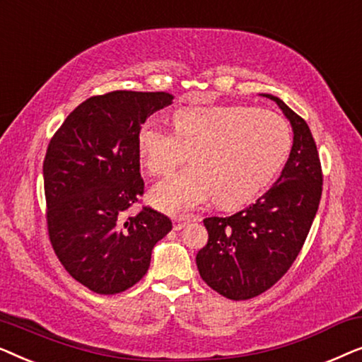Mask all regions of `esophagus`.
<instances>
[{
	"label": "esophagus",
	"instance_id": "34e87169",
	"mask_svg": "<svg viewBox=\"0 0 362 362\" xmlns=\"http://www.w3.org/2000/svg\"><path fill=\"white\" fill-rule=\"evenodd\" d=\"M191 221H196V219L191 216H177L173 219V226H175V230H181L182 227H186Z\"/></svg>",
	"mask_w": 362,
	"mask_h": 362
}]
</instances>
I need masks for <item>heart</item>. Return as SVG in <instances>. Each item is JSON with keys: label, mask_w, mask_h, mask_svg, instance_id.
I'll list each match as a JSON object with an SVG mask.
<instances>
[{"label": "heart", "mask_w": 362, "mask_h": 362, "mask_svg": "<svg viewBox=\"0 0 362 362\" xmlns=\"http://www.w3.org/2000/svg\"><path fill=\"white\" fill-rule=\"evenodd\" d=\"M175 133L145 123L138 153L153 176L191 165L158 182L153 204L189 211L214 196L222 209H237L260 196L279 176L291 151V130L279 113L245 105L189 107L173 115Z\"/></svg>", "instance_id": "1"}]
</instances>
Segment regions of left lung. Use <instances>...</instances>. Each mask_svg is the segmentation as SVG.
Here are the masks:
<instances>
[{
  "label": "left lung",
  "mask_w": 362,
  "mask_h": 362,
  "mask_svg": "<svg viewBox=\"0 0 362 362\" xmlns=\"http://www.w3.org/2000/svg\"><path fill=\"white\" fill-rule=\"evenodd\" d=\"M293 128L288 161L274 186L229 217H206L207 244L197 252L201 279L229 300H250L284 276L298 257L318 211L323 173L308 125L279 97Z\"/></svg>",
  "instance_id": "8db88e82"
}]
</instances>
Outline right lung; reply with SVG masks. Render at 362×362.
Returning <instances> with one entry per match:
<instances>
[{"label":"right lung","instance_id":"add662e5","mask_svg":"<svg viewBox=\"0 0 362 362\" xmlns=\"http://www.w3.org/2000/svg\"><path fill=\"white\" fill-rule=\"evenodd\" d=\"M171 102L166 92L90 97L49 141L42 165L49 239L69 275L95 293L115 295L140 281L153 247L173 229L170 217L148 206L125 217L145 191L138 133Z\"/></svg>","mask_w":362,"mask_h":362}]
</instances>
